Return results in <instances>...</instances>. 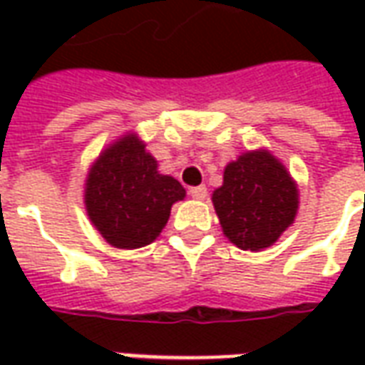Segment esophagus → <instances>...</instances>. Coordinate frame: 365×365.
Here are the masks:
<instances>
[{
	"label": "esophagus",
	"instance_id": "34e87169",
	"mask_svg": "<svg viewBox=\"0 0 365 365\" xmlns=\"http://www.w3.org/2000/svg\"><path fill=\"white\" fill-rule=\"evenodd\" d=\"M190 195L193 199H205L207 197V187H205V185H197V187H191Z\"/></svg>",
	"mask_w": 365,
	"mask_h": 365
}]
</instances>
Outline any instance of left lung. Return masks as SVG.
<instances>
[{"mask_svg":"<svg viewBox=\"0 0 365 365\" xmlns=\"http://www.w3.org/2000/svg\"><path fill=\"white\" fill-rule=\"evenodd\" d=\"M222 232L242 250H264L295 221L297 183L268 150L246 152L230 162L213 191Z\"/></svg>","mask_w":365,"mask_h":365,"instance_id":"8db88e82","label":"left lung"}]
</instances>
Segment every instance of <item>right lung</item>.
Listing matches in <instances>:
<instances>
[{
    "label": "right lung",
    "instance_id": "add662e5",
    "mask_svg": "<svg viewBox=\"0 0 365 365\" xmlns=\"http://www.w3.org/2000/svg\"><path fill=\"white\" fill-rule=\"evenodd\" d=\"M135 135L107 146L86 180V211L99 235L115 248L133 250L156 240L175 201L185 197L182 183L158 172V162Z\"/></svg>",
    "mask_w": 365,
    "mask_h": 365
}]
</instances>
